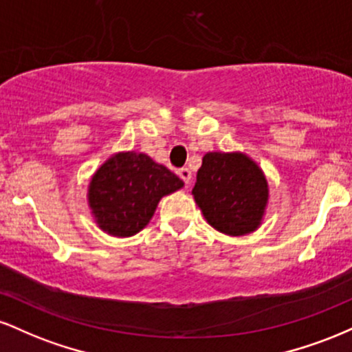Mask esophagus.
I'll list each match as a JSON object with an SVG mask.
<instances>
[{
    "mask_svg": "<svg viewBox=\"0 0 352 352\" xmlns=\"http://www.w3.org/2000/svg\"><path fill=\"white\" fill-rule=\"evenodd\" d=\"M179 177H180V179L184 180L187 185L192 184V172H190V168H187V167L180 168V170H179Z\"/></svg>",
    "mask_w": 352,
    "mask_h": 352,
    "instance_id": "obj_1",
    "label": "esophagus"
}]
</instances>
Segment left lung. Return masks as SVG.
<instances>
[{"label":"left lung","mask_w":352,"mask_h":352,"mask_svg":"<svg viewBox=\"0 0 352 352\" xmlns=\"http://www.w3.org/2000/svg\"><path fill=\"white\" fill-rule=\"evenodd\" d=\"M192 195L210 227L243 236L263 223L270 187L260 165L245 152H207Z\"/></svg>","instance_id":"8db88e82"}]
</instances>
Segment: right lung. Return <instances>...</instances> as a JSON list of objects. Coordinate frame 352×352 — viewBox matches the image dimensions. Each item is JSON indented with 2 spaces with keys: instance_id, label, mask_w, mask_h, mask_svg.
<instances>
[{
  "instance_id": "1",
  "label": "right lung",
  "mask_w": 352,
  "mask_h": 352,
  "mask_svg": "<svg viewBox=\"0 0 352 352\" xmlns=\"http://www.w3.org/2000/svg\"><path fill=\"white\" fill-rule=\"evenodd\" d=\"M182 187L175 173L147 153L117 152L92 173L87 205L104 233L127 238L147 227L159 201Z\"/></svg>"
}]
</instances>
